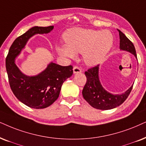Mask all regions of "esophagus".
Masks as SVG:
<instances>
[{"label": "esophagus", "mask_w": 146, "mask_h": 146, "mask_svg": "<svg viewBox=\"0 0 146 146\" xmlns=\"http://www.w3.org/2000/svg\"><path fill=\"white\" fill-rule=\"evenodd\" d=\"M81 70L78 67H77V66H74L73 68V72L74 74H78V73H80L81 72Z\"/></svg>", "instance_id": "1"}]
</instances>
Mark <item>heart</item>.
<instances>
[{
    "label": "heart",
    "mask_w": 146,
    "mask_h": 146,
    "mask_svg": "<svg viewBox=\"0 0 146 146\" xmlns=\"http://www.w3.org/2000/svg\"><path fill=\"white\" fill-rule=\"evenodd\" d=\"M66 44L57 45L56 51L60 56L69 59L76 58V53H82L87 66H95L103 62L113 45V34L108 30L72 28L65 32Z\"/></svg>",
    "instance_id": "heart-1"
}]
</instances>
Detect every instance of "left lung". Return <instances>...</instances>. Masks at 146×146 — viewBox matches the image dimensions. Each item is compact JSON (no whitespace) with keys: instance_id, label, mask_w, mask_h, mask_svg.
<instances>
[{"instance_id":"left-lung-1","label":"left lung","mask_w":146,"mask_h":146,"mask_svg":"<svg viewBox=\"0 0 146 146\" xmlns=\"http://www.w3.org/2000/svg\"><path fill=\"white\" fill-rule=\"evenodd\" d=\"M119 33V48L133 54L137 59V55L133 43L117 29ZM86 83L82 90V96L90 105L100 110H109L119 107L128 97L133 85L121 94H113L106 90L101 84L99 79V65L85 72Z\"/></svg>"}]
</instances>
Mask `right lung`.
Here are the masks:
<instances>
[{"label": "right lung", "instance_id": "add662e5", "mask_svg": "<svg viewBox=\"0 0 146 146\" xmlns=\"http://www.w3.org/2000/svg\"><path fill=\"white\" fill-rule=\"evenodd\" d=\"M54 26L31 27L17 37L9 49L6 69L11 90L19 101L33 109H44L58 99L64 81L73 74L72 66H62L53 62L34 76L23 73L16 64V58L25 48L28 41L37 34L50 33Z\"/></svg>", "mask_w": 146, "mask_h": 146}]
</instances>
